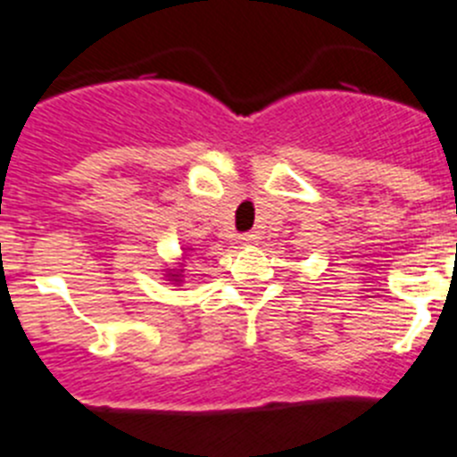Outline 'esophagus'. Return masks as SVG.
I'll list each match as a JSON object with an SVG mask.
<instances>
[{
	"label": "esophagus",
	"mask_w": 457,
	"mask_h": 457,
	"mask_svg": "<svg viewBox=\"0 0 457 457\" xmlns=\"http://www.w3.org/2000/svg\"><path fill=\"white\" fill-rule=\"evenodd\" d=\"M238 238H241V244H244V245H254V244H257L259 237L254 232H245V234H241Z\"/></svg>",
	"instance_id": "1"
}]
</instances>
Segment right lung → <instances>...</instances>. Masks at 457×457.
Returning a JSON list of instances; mask_svg holds the SVG:
<instances>
[{"mask_svg": "<svg viewBox=\"0 0 457 457\" xmlns=\"http://www.w3.org/2000/svg\"><path fill=\"white\" fill-rule=\"evenodd\" d=\"M182 250H184V254L179 257L178 264L172 266V269H163V273H166L163 278H166L168 282H172L175 287H179L184 282V275H182L184 273V259H187V253H191L193 248H182Z\"/></svg>", "mask_w": 457, "mask_h": 457, "instance_id": "obj_1", "label": "right lung"}]
</instances>
